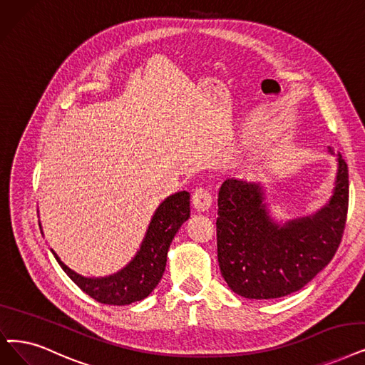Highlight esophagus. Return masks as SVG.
Returning <instances> with one entry per match:
<instances>
[{
    "label": "esophagus",
    "instance_id": "esophagus-1",
    "mask_svg": "<svg viewBox=\"0 0 365 365\" xmlns=\"http://www.w3.org/2000/svg\"><path fill=\"white\" fill-rule=\"evenodd\" d=\"M193 205L197 211H207L212 205V195L207 188H197V190L193 193L192 197Z\"/></svg>",
    "mask_w": 365,
    "mask_h": 365
}]
</instances>
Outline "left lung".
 I'll list each match as a JSON object with an SVG mask.
<instances>
[{"instance_id":"1","label":"left lung","mask_w":365,"mask_h":365,"mask_svg":"<svg viewBox=\"0 0 365 365\" xmlns=\"http://www.w3.org/2000/svg\"><path fill=\"white\" fill-rule=\"evenodd\" d=\"M337 160V178L327 205L283 226L269 217L260 184L233 178L222 184L217 257L233 292L250 299L286 297L329 264L341 242L349 207L347 165L340 154Z\"/></svg>"}]
</instances>
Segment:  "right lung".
<instances>
[{"label": "right lung", "mask_w": 365, "mask_h": 365, "mask_svg": "<svg viewBox=\"0 0 365 365\" xmlns=\"http://www.w3.org/2000/svg\"><path fill=\"white\" fill-rule=\"evenodd\" d=\"M188 217L190 193L178 192L166 197L155 210L136 256L125 268L108 277H83L64 265L53 250L51 252L86 295L101 304L127 305L147 298L155 289L166 268L170 242Z\"/></svg>", "instance_id": "obj_1"}]
</instances>
